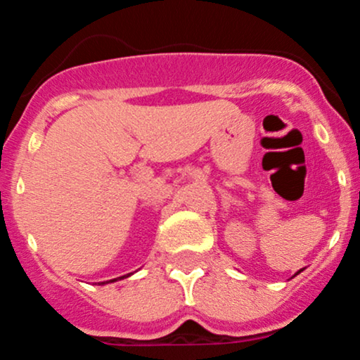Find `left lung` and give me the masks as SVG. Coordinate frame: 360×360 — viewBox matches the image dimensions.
<instances>
[{
  "label": "left lung",
  "mask_w": 360,
  "mask_h": 360,
  "mask_svg": "<svg viewBox=\"0 0 360 360\" xmlns=\"http://www.w3.org/2000/svg\"><path fill=\"white\" fill-rule=\"evenodd\" d=\"M301 271H303V269H300V271H298V272H296V274H295V276H298V274H300V272H301ZM295 276H292V278H295Z\"/></svg>",
  "instance_id": "obj_1"
}]
</instances>
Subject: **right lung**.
I'll return each mask as SVG.
<instances>
[{"label": "right lung", "instance_id": "right-lung-1", "mask_svg": "<svg viewBox=\"0 0 360 360\" xmlns=\"http://www.w3.org/2000/svg\"><path fill=\"white\" fill-rule=\"evenodd\" d=\"M128 276H131V272H130V274H127V276H122V278H117V279H110V281H103V283H98V284H100V286H103V284L115 283V281H118V279H123V278H128Z\"/></svg>", "mask_w": 360, "mask_h": 360}]
</instances>
